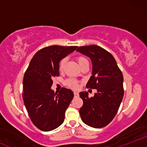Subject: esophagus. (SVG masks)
I'll return each mask as SVG.
<instances>
[{
    "instance_id": "34e87169",
    "label": "esophagus",
    "mask_w": 147,
    "mask_h": 147,
    "mask_svg": "<svg viewBox=\"0 0 147 147\" xmlns=\"http://www.w3.org/2000/svg\"><path fill=\"white\" fill-rule=\"evenodd\" d=\"M74 95H75V97H78L79 93L77 92H74Z\"/></svg>"
}]
</instances>
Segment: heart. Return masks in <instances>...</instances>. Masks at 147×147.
<instances>
[{"label": "heart", "instance_id": "obj_1", "mask_svg": "<svg viewBox=\"0 0 147 147\" xmlns=\"http://www.w3.org/2000/svg\"><path fill=\"white\" fill-rule=\"evenodd\" d=\"M77 62H78V64L79 65V66H81L82 64L86 63V62H88L86 59L84 58V57H77ZM65 63H66V59L64 58V59H63L61 60L59 65V69L60 71H62V70H63L64 66H65ZM65 85H66L67 86L71 88L77 89V88H78V87H79V82H77V80H75V79H67V80L65 81Z\"/></svg>", "mask_w": 147, "mask_h": 147}]
</instances>
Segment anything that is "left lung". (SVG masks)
<instances>
[{
  "label": "left lung",
  "mask_w": 147,
  "mask_h": 147,
  "mask_svg": "<svg viewBox=\"0 0 147 147\" xmlns=\"http://www.w3.org/2000/svg\"><path fill=\"white\" fill-rule=\"evenodd\" d=\"M77 51L90 59L92 76L86 87L97 90L92 97H88L87 92H79L84 102L79 109L81 118L91 127H104L115 117L122 101L123 75L113 56L100 46H81Z\"/></svg>",
  "instance_id": "1"
}]
</instances>
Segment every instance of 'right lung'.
<instances>
[{"label": "right lung", "mask_w": 147, "mask_h": 147, "mask_svg": "<svg viewBox=\"0 0 147 147\" xmlns=\"http://www.w3.org/2000/svg\"><path fill=\"white\" fill-rule=\"evenodd\" d=\"M77 48L60 45L42 48L34 55L25 72L23 101L32 122L41 131H52L63 122L73 92L62 88L55 92L51 86L53 79L59 76L60 61Z\"/></svg>", "instance_id": "right-lung-1"}]
</instances>
